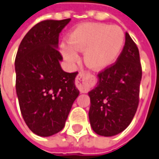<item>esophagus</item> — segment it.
I'll return each mask as SVG.
<instances>
[{"instance_id": "34e87169", "label": "esophagus", "mask_w": 159, "mask_h": 159, "mask_svg": "<svg viewBox=\"0 0 159 159\" xmlns=\"http://www.w3.org/2000/svg\"><path fill=\"white\" fill-rule=\"evenodd\" d=\"M94 82V77L92 75L87 73H80L76 76L75 79V85L81 92L88 91L90 84Z\"/></svg>"}]
</instances>
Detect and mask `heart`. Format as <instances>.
Masks as SVG:
<instances>
[{"instance_id":"heart-1","label":"heart","mask_w":159,"mask_h":159,"mask_svg":"<svg viewBox=\"0 0 159 159\" xmlns=\"http://www.w3.org/2000/svg\"><path fill=\"white\" fill-rule=\"evenodd\" d=\"M124 43L125 34L120 27L85 22L73 30L70 41L61 43V50L70 64L78 61V51H84V63L94 70H101L116 61Z\"/></svg>"}]
</instances>
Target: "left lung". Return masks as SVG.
Wrapping results in <instances>:
<instances>
[{
  "instance_id": "1",
  "label": "left lung",
  "mask_w": 159,
  "mask_h": 159,
  "mask_svg": "<svg viewBox=\"0 0 159 159\" xmlns=\"http://www.w3.org/2000/svg\"><path fill=\"white\" fill-rule=\"evenodd\" d=\"M141 78L139 48L126 32L117 61L98 74V83L88 93L89 118L96 133L112 137L129 126L139 105Z\"/></svg>"
}]
</instances>
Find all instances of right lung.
Returning <instances> with one entry per match:
<instances>
[{"label": "right lung", "mask_w": 159, "mask_h": 159, "mask_svg": "<svg viewBox=\"0 0 159 159\" xmlns=\"http://www.w3.org/2000/svg\"><path fill=\"white\" fill-rule=\"evenodd\" d=\"M70 19L43 20L20 42L15 61L16 95L26 125L40 137L63 129L73 102L79 96L78 72L61 69L57 50L59 34Z\"/></svg>", "instance_id": "right-lung-1"}]
</instances>
